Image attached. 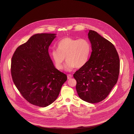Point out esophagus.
Wrapping results in <instances>:
<instances>
[{
  "label": "esophagus",
  "mask_w": 134,
  "mask_h": 134,
  "mask_svg": "<svg viewBox=\"0 0 134 134\" xmlns=\"http://www.w3.org/2000/svg\"><path fill=\"white\" fill-rule=\"evenodd\" d=\"M72 75H71V74H68L67 75V78L68 79H70L71 78H72Z\"/></svg>",
  "instance_id": "34e87169"
}]
</instances>
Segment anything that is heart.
I'll list each match as a JSON object with an SVG mask.
<instances>
[{"label":"heart","mask_w":134,"mask_h":134,"mask_svg":"<svg viewBox=\"0 0 134 134\" xmlns=\"http://www.w3.org/2000/svg\"><path fill=\"white\" fill-rule=\"evenodd\" d=\"M91 52L92 46L88 40L66 37L58 42L57 50H53L51 55L58 70L63 69L65 58V69L71 71L75 67L82 68L87 64Z\"/></svg>","instance_id":"heart-1"}]
</instances>
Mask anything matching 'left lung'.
<instances>
[{
    "label": "left lung",
    "instance_id": "left-lung-1",
    "mask_svg": "<svg viewBox=\"0 0 134 134\" xmlns=\"http://www.w3.org/2000/svg\"><path fill=\"white\" fill-rule=\"evenodd\" d=\"M92 52L87 63L73 74L79 97L89 103L104 100L118 80L120 58L114 45L97 32L89 30Z\"/></svg>",
    "mask_w": 134,
    "mask_h": 134
}]
</instances>
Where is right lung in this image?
<instances>
[{
  "mask_svg": "<svg viewBox=\"0 0 134 134\" xmlns=\"http://www.w3.org/2000/svg\"><path fill=\"white\" fill-rule=\"evenodd\" d=\"M55 38L54 34L34 35L16 48L12 58L13 83L26 100L40 107L54 102L67 79L55 67L49 54Z\"/></svg>",
  "mask_w": 134,
  "mask_h": 134,
  "instance_id": "add662e5",
  "label": "right lung"
}]
</instances>
